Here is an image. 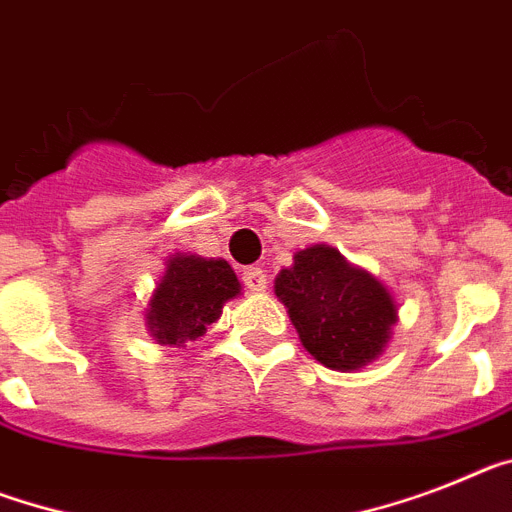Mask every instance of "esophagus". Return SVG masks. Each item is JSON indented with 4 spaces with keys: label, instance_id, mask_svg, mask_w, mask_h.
<instances>
[{
    "label": "esophagus",
    "instance_id": "obj_1",
    "mask_svg": "<svg viewBox=\"0 0 512 512\" xmlns=\"http://www.w3.org/2000/svg\"><path fill=\"white\" fill-rule=\"evenodd\" d=\"M242 281L249 291H265V286H268V273L263 268L252 265V268H244Z\"/></svg>",
    "mask_w": 512,
    "mask_h": 512
}]
</instances>
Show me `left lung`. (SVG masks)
<instances>
[{"label": "left lung", "mask_w": 512, "mask_h": 512, "mask_svg": "<svg viewBox=\"0 0 512 512\" xmlns=\"http://www.w3.org/2000/svg\"><path fill=\"white\" fill-rule=\"evenodd\" d=\"M276 296L304 349L338 372L375 362L398 320L390 291L328 244L299 249L294 265L276 276Z\"/></svg>", "instance_id": "obj_1"}]
</instances>
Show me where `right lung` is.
<instances>
[{"mask_svg":"<svg viewBox=\"0 0 512 512\" xmlns=\"http://www.w3.org/2000/svg\"><path fill=\"white\" fill-rule=\"evenodd\" d=\"M239 291L242 283L226 260L176 252L150 296L145 325L156 343L184 349L205 336L210 322L221 317L223 304Z\"/></svg>","mask_w":512,"mask_h":512,"instance_id":"right-lung-1","label":"right lung"}]
</instances>
